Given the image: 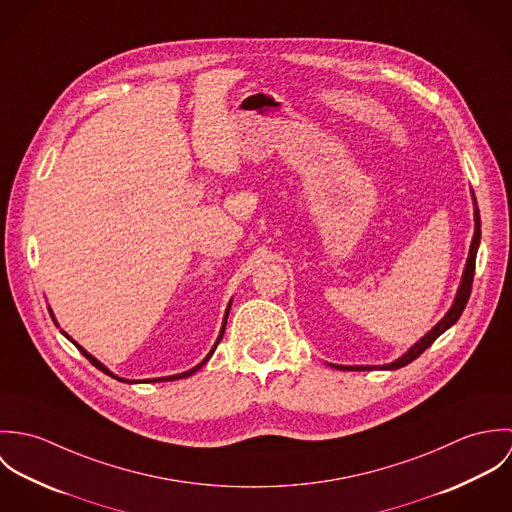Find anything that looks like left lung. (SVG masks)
I'll list each match as a JSON object with an SVG mask.
<instances>
[{
    "instance_id": "1",
    "label": "left lung",
    "mask_w": 512,
    "mask_h": 512,
    "mask_svg": "<svg viewBox=\"0 0 512 512\" xmlns=\"http://www.w3.org/2000/svg\"><path fill=\"white\" fill-rule=\"evenodd\" d=\"M475 201V199H473ZM479 242H481V217H479V209H477V203H475V234H473V240H471V250H469V258H467V264H465V272H463V278H461V286L457 290L455 295V301L451 305V309L447 311V315L439 321L438 325L428 333L424 335L404 357H400L398 361H394L392 365L380 366V368H386V370H394V368H400V366L410 365L412 361H416L443 331H447L463 313L467 301H469V295H471V286H473V276H475V258H477V248H479ZM339 370H370L374 366H341L333 365Z\"/></svg>"
}]
</instances>
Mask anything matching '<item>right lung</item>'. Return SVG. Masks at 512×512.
I'll return each mask as SVG.
<instances>
[{"label": "right lung", "mask_w": 512, "mask_h": 512, "mask_svg": "<svg viewBox=\"0 0 512 512\" xmlns=\"http://www.w3.org/2000/svg\"><path fill=\"white\" fill-rule=\"evenodd\" d=\"M228 311H230V307H228V309H226V315H224V323H222V329H220L219 339H217V343H215V347H213V349H211V353H209V355H207V359H205V361H203V363H201V365H197V366H195V368H191V370H187V372H183V374H173V376H165V378H149V380H147V382H161V380H179V378H187V376H191V374H193V372H197V370H199V368H201V366L205 365V363H207V361H209V359H211V357H213V353H215V349H217V345H219L220 339H222V335H224V327H226V317H228ZM51 315H53V313H51ZM65 335H67V333H65ZM67 337H69V335H67ZM69 339H71V337H69ZM71 341H73V339H71ZM73 343H74V341H73ZM74 345H76V343H74ZM76 347H78V345H76ZM78 351H80V353H82V355H84V357H86V359H88V361H90V363H92V365L96 366V368H98V370H102V372H104V374H108V376H112V378H116V380H122V378H118V376H116V374H112V372H110V370H108V368H106V366L102 365V363H98V361H96V359H94V357H92V355H88V353H86V351H84V349H82V347H78ZM122 382H126V380H122Z\"/></svg>", "instance_id": "add662e5"}]
</instances>
